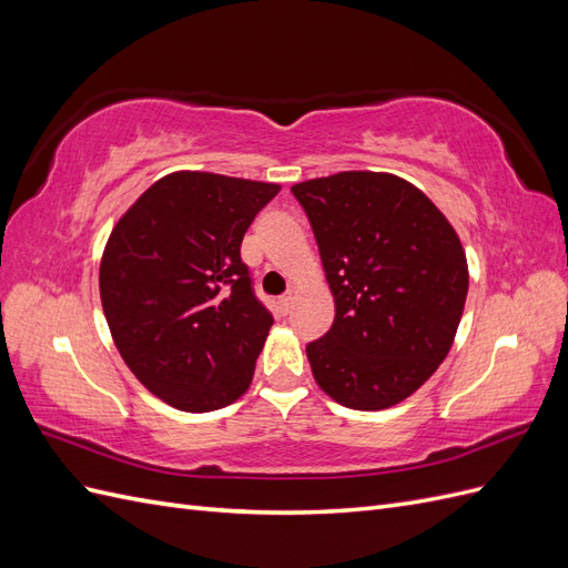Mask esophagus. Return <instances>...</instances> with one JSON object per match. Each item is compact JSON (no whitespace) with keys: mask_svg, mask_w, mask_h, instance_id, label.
Here are the masks:
<instances>
[{"mask_svg":"<svg viewBox=\"0 0 568 568\" xmlns=\"http://www.w3.org/2000/svg\"><path fill=\"white\" fill-rule=\"evenodd\" d=\"M294 301H296V298L291 296V294L282 296V298H280V311H282L284 315H288V313H291V307H294Z\"/></svg>","mask_w":568,"mask_h":568,"instance_id":"34e87169","label":"esophagus"}]
</instances>
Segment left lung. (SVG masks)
I'll return each mask as SVG.
<instances>
[{
    "mask_svg": "<svg viewBox=\"0 0 568 568\" xmlns=\"http://www.w3.org/2000/svg\"><path fill=\"white\" fill-rule=\"evenodd\" d=\"M311 220L334 324L307 343L317 386L376 412L409 398L450 353L469 291L455 227L422 189L346 170L291 186Z\"/></svg>",
    "mask_w": 568,
    "mask_h": 568,
    "instance_id": "left-lung-1",
    "label": "left lung"
}]
</instances>
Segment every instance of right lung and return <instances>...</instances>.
I'll return each mask as SVG.
<instances>
[{
    "label": "right lung",
    "instance_id": "add662e5",
    "mask_svg": "<svg viewBox=\"0 0 568 568\" xmlns=\"http://www.w3.org/2000/svg\"><path fill=\"white\" fill-rule=\"evenodd\" d=\"M280 184L178 170L115 222L99 294L120 357L182 412H213L248 390L272 315L253 296L242 239Z\"/></svg>",
    "mask_w": 568,
    "mask_h": 568
}]
</instances>
